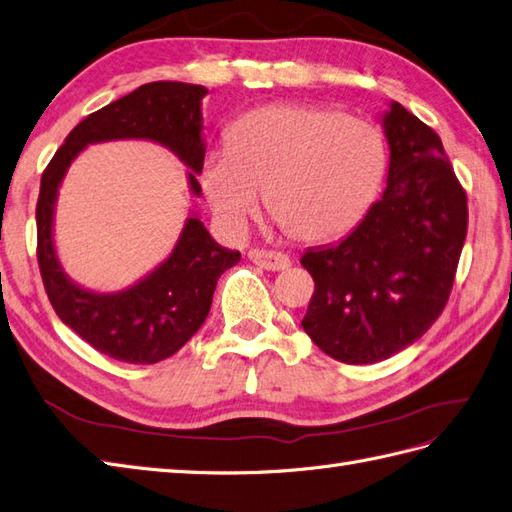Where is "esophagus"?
<instances>
[{
  "mask_svg": "<svg viewBox=\"0 0 512 512\" xmlns=\"http://www.w3.org/2000/svg\"><path fill=\"white\" fill-rule=\"evenodd\" d=\"M247 256L254 265L263 267L267 271H284V269L291 267L289 256L282 254V252H273V249H252V252H249Z\"/></svg>",
  "mask_w": 512,
  "mask_h": 512,
  "instance_id": "esophagus-1",
  "label": "esophagus"
}]
</instances>
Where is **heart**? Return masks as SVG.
Returning <instances> with one entry per match:
<instances>
[{
  "label": "heart",
  "mask_w": 512,
  "mask_h": 512,
  "mask_svg": "<svg viewBox=\"0 0 512 512\" xmlns=\"http://www.w3.org/2000/svg\"><path fill=\"white\" fill-rule=\"evenodd\" d=\"M384 171V141L371 123L323 106L269 104L234 123L199 180L230 234L245 230L265 191L269 215L291 239L328 243L365 219Z\"/></svg>",
  "instance_id": "obj_1"
}]
</instances>
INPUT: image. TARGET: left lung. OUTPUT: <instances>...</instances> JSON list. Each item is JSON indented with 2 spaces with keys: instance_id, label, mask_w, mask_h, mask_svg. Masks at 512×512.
<instances>
[{
  "instance_id": "left-lung-1",
  "label": "left lung",
  "mask_w": 512,
  "mask_h": 512,
  "mask_svg": "<svg viewBox=\"0 0 512 512\" xmlns=\"http://www.w3.org/2000/svg\"><path fill=\"white\" fill-rule=\"evenodd\" d=\"M382 128L391 152L382 197L343 241L302 256L315 280L302 328L347 365L380 363L428 332L467 236V195L439 134L397 102Z\"/></svg>"
}]
</instances>
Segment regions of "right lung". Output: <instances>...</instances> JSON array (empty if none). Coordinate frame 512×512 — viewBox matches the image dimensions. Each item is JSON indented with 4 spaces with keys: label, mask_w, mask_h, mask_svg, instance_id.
Masks as SVG:
<instances>
[{
    "label": "right lung",
    "mask_w": 512,
    "mask_h": 512,
    "mask_svg": "<svg viewBox=\"0 0 512 512\" xmlns=\"http://www.w3.org/2000/svg\"><path fill=\"white\" fill-rule=\"evenodd\" d=\"M208 89L186 82H149L80 121L43 171L36 232L39 267L49 302L62 323L115 360L152 365L176 354L202 328L221 273L241 252L221 247L197 215L186 217L173 252L145 278L117 293L89 291L62 269L54 245V213L62 180L86 145L143 139L171 149L191 171L193 195H202L206 143L202 99Z\"/></svg>",
    "instance_id": "obj_1"
}]
</instances>
